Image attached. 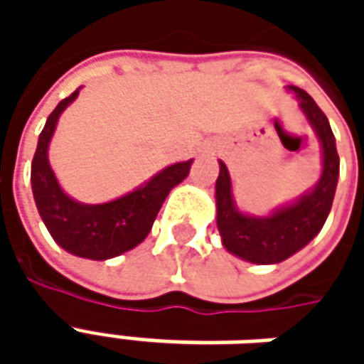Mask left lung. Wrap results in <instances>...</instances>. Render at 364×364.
Returning <instances> with one entry per match:
<instances>
[{
    "mask_svg": "<svg viewBox=\"0 0 364 364\" xmlns=\"http://www.w3.org/2000/svg\"><path fill=\"white\" fill-rule=\"evenodd\" d=\"M294 93L298 107L304 112L321 148V173L318 183L292 203L273 208L267 216H255L240 210L232 193V179L224 161L216 179V226L222 245L240 259L273 265L289 259L320 234L328 220L331 203L336 197L339 179V156L336 136L331 132L328 117L321 112L312 97L294 85H287Z\"/></svg>",
    "mask_w": 364,
    "mask_h": 364,
    "instance_id": "left-lung-1",
    "label": "left lung"
}]
</instances>
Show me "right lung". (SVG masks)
<instances>
[{"instance_id":"1","label":"right lung","mask_w":364,"mask_h":364,"mask_svg":"<svg viewBox=\"0 0 364 364\" xmlns=\"http://www.w3.org/2000/svg\"><path fill=\"white\" fill-rule=\"evenodd\" d=\"M80 90L60 101L46 119L31 166V185L38 214L54 242L83 259L107 261L142 244L169 191L189 175L193 159L167 166L140 187L109 203L85 205L72 198L52 171L48 148L60 114L77 99Z\"/></svg>"}]
</instances>
